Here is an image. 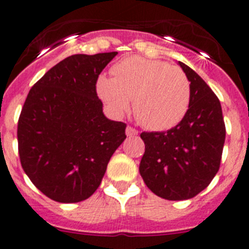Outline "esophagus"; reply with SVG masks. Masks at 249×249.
<instances>
[{"mask_svg": "<svg viewBox=\"0 0 249 249\" xmlns=\"http://www.w3.org/2000/svg\"><path fill=\"white\" fill-rule=\"evenodd\" d=\"M126 135L129 136V137H132V136H137L138 135V131H137V129L133 128V127L128 126L126 128Z\"/></svg>", "mask_w": 249, "mask_h": 249, "instance_id": "1", "label": "esophagus"}]
</instances>
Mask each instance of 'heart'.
Masks as SVG:
<instances>
[{
    "label": "heart",
    "instance_id": "obj_1",
    "mask_svg": "<svg viewBox=\"0 0 249 249\" xmlns=\"http://www.w3.org/2000/svg\"><path fill=\"white\" fill-rule=\"evenodd\" d=\"M113 78L101 76L96 89L114 114L131 108L142 126L152 131L175 127L186 116L191 102V86L186 73L163 61L132 56L112 68Z\"/></svg>",
    "mask_w": 249,
    "mask_h": 249
}]
</instances>
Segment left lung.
Returning a JSON list of instances; mask_svg holds the SVG:
<instances>
[{"label":"left lung","mask_w":249,"mask_h":249,"mask_svg":"<svg viewBox=\"0 0 249 249\" xmlns=\"http://www.w3.org/2000/svg\"><path fill=\"white\" fill-rule=\"evenodd\" d=\"M191 86L186 116L166 132H142L146 144L140 173L152 192L169 201H183L211 183L218 172L226 127L222 107L198 74L178 61Z\"/></svg>","instance_id":"1"}]
</instances>
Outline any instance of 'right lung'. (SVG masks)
<instances>
[{
    "mask_svg": "<svg viewBox=\"0 0 249 249\" xmlns=\"http://www.w3.org/2000/svg\"><path fill=\"white\" fill-rule=\"evenodd\" d=\"M117 52L73 54L46 72L28 92L17 127L22 168L48 198L76 203L101 184L126 123L108 120L96 92Z\"/></svg>",
    "mask_w": 249,
    "mask_h": 249,
    "instance_id": "obj_1",
    "label": "right lung"
}]
</instances>
